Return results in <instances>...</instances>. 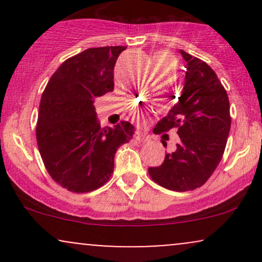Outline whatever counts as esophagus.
I'll use <instances>...</instances> for the list:
<instances>
[{
	"mask_svg": "<svg viewBox=\"0 0 262 262\" xmlns=\"http://www.w3.org/2000/svg\"><path fill=\"white\" fill-rule=\"evenodd\" d=\"M135 140H138L139 143H146L150 140L149 135H146L143 132H135Z\"/></svg>",
	"mask_w": 262,
	"mask_h": 262,
	"instance_id": "esophagus-1",
	"label": "esophagus"
}]
</instances>
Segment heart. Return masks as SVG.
<instances>
[{"label": "heart", "instance_id": "obj_1", "mask_svg": "<svg viewBox=\"0 0 262 262\" xmlns=\"http://www.w3.org/2000/svg\"><path fill=\"white\" fill-rule=\"evenodd\" d=\"M152 62H154V66L158 65H173L175 66V61L171 58L169 54L166 53H158L152 56ZM144 114L140 113L139 118H143Z\"/></svg>", "mask_w": 262, "mask_h": 262}]
</instances>
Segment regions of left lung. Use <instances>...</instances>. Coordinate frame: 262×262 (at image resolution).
<instances>
[{"mask_svg":"<svg viewBox=\"0 0 262 262\" xmlns=\"http://www.w3.org/2000/svg\"><path fill=\"white\" fill-rule=\"evenodd\" d=\"M180 53L186 61L182 93L154 128L156 134L177 128L180 143L160 166L149 167V175L162 187L185 192L201 187L217 169L231 119L227 91L212 68L183 50Z\"/></svg>","mask_w":262,"mask_h":262,"instance_id":"8db88e82","label":"left lung"}]
</instances>
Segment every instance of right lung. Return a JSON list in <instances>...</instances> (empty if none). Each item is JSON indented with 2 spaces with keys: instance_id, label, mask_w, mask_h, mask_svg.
I'll return each mask as SVG.
<instances>
[{
  "instance_id": "obj_1",
  "label": "right lung",
  "mask_w": 262,
  "mask_h": 262,
  "mask_svg": "<svg viewBox=\"0 0 262 262\" xmlns=\"http://www.w3.org/2000/svg\"><path fill=\"white\" fill-rule=\"evenodd\" d=\"M127 47L83 50L65 60L41 95L37 143L45 169L61 187L85 193L101 187L114 169V155L133 138L121 122L101 128L93 102L114 89L113 69Z\"/></svg>"
}]
</instances>
